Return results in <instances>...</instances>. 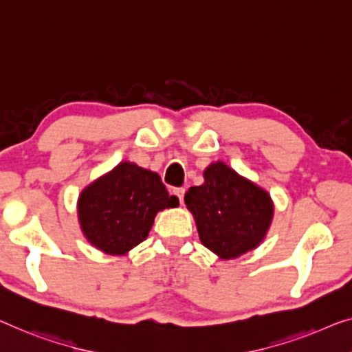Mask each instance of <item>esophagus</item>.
I'll use <instances>...</instances> for the list:
<instances>
[{
	"label": "esophagus",
	"instance_id": "obj_1",
	"mask_svg": "<svg viewBox=\"0 0 352 352\" xmlns=\"http://www.w3.org/2000/svg\"><path fill=\"white\" fill-rule=\"evenodd\" d=\"M174 194L178 197V201H180V204H183V199H185V188H175Z\"/></svg>",
	"mask_w": 352,
	"mask_h": 352
}]
</instances>
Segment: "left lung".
<instances>
[{
	"label": "left lung",
	"instance_id": "obj_1",
	"mask_svg": "<svg viewBox=\"0 0 352 352\" xmlns=\"http://www.w3.org/2000/svg\"><path fill=\"white\" fill-rule=\"evenodd\" d=\"M185 204L196 221L201 243L223 261L258 248L275 212L264 188L223 161H214L204 170V183L188 190Z\"/></svg>",
	"mask_w": 352,
	"mask_h": 352
}]
</instances>
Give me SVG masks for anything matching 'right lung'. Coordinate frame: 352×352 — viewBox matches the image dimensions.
I'll list each match as a JSON object with an SVG mask.
<instances>
[{"mask_svg": "<svg viewBox=\"0 0 352 352\" xmlns=\"http://www.w3.org/2000/svg\"><path fill=\"white\" fill-rule=\"evenodd\" d=\"M174 207L178 199L169 196L156 172L122 161L83 188L77 217L94 248L122 256L148 237L156 213Z\"/></svg>", "mask_w": 352, "mask_h": 352, "instance_id": "add662e5", "label": "right lung"}]
</instances>
